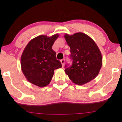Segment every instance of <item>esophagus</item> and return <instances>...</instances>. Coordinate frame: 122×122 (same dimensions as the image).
Here are the masks:
<instances>
[{"label": "esophagus", "instance_id": "34e87169", "mask_svg": "<svg viewBox=\"0 0 122 122\" xmlns=\"http://www.w3.org/2000/svg\"><path fill=\"white\" fill-rule=\"evenodd\" d=\"M60 61H61V64H62V66L64 67V63H65V60L62 59V60H61Z\"/></svg>", "mask_w": 122, "mask_h": 122}]
</instances>
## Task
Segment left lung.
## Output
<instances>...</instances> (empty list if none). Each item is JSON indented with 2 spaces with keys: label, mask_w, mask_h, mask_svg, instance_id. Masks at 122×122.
<instances>
[{
  "label": "left lung",
  "mask_w": 122,
  "mask_h": 122,
  "mask_svg": "<svg viewBox=\"0 0 122 122\" xmlns=\"http://www.w3.org/2000/svg\"><path fill=\"white\" fill-rule=\"evenodd\" d=\"M71 48L72 66H65V73L73 82L83 85L89 82L99 74L102 66L101 51L95 41L88 35L76 33L64 35Z\"/></svg>",
  "instance_id": "1"
}]
</instances>
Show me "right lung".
I'll return each mask as SVG.
<instances>
[{
  "label": "right lung",
  "mask_w": 122,
  "mask_h": 122,
  "mask_svg": "<svg viewBox=\"0 0 122 122\" xmlns=\"http://www.w3.org/2000/svg\"><path fill=\"white\" fill-rule=\"evenodd\" d=\"M59 37L41 35L28 43L20 57L22 71L29 82L39 87L47 86L51 81L54 71L62 67L52 49L55 41Z\"/></svg>",
  "instance_id": "obj_1"
}]
</instances>
